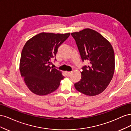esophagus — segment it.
<instances>
[{
  "mask_svg": "<svg viewBox=\"0 0 131 131\" xmlns=\"http://www.w3.org/2000/svg\"><path fill=\"white\" fill-rule=\"evenodd\" d=\"M71 74H72L71 72H66V74L67 77H69Z\"/></svg>",
  "mask_w": 131,
  "mask_h": 131,
  "instance_id": "obj_1",
  "label": "esophagus"
}]
</instances>
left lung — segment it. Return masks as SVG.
I'll return each instance as SVG.
<instances>
[{
  "mask_svg": "<svg viewBox=\"0 0 131 131\" xmlns=\"http://www.w3.org/2000/svg\"><path fill=\"white\" fill-rule=\"evenodd\" d=\"M76 41L84 66L80 81L74 84L77 91L87 96H96L106 89L113 77L115 54L110 42L97 31L85 28L71 33Z\"/></svg>",
  "mask_w": 131,
  "mask_h": 131,
  "instance_id": "8db88e82",
  "label": "left lung"
}]
</instances>
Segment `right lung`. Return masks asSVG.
I'll return each mask as SVG.
<instances>
[{
  "label": "right lung",
  "mask_w": 131,
  "mask_h": 131,
  "mask_svg": "<svg viewBox=\"0 0 131 131\" xmlns=\"http://www.w3.org/2000/svg\"><path fill=\"white\" fill-rule=\"evenodd\" d=\"M69 35L70 33L42 32L29 39L23 46L19 70L26 85L33 93L45 96L58 88L64 77L62 72L50 65L58 47Z\"/></svg>",
  "instance_id": "add662e5"
}]
</instances>
